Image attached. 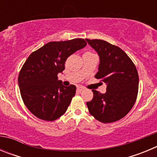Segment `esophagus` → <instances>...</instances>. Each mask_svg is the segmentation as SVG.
I'll return each mask as SVG.
<instances>
[{
    "instance_id": "1",
    "label": "esophagus",
    "mask_w": 157,
    "mask_h": 157,
    "mask_svg": "<svg viewBox=\"0 0 157 157\" xmlns=\"http://www.w3.org/2000/svg\"><path fill=\"white\" fill-rule=\"evenodd\" d=\"M84 90H85V89L83 88V87H82V86H78L77 87V90L78 91V92H82Z\"/></svg>"
}]
</instances>
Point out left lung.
Returning <instances> with one entry per match:
<instances>
[{"label":"left lung","instance_id":"left-lung-1","mask_svg":"<svg viewBox=\"0 0 157 157\" xmlns=\"http://www.w3.org/2000/svg\"><path fill=\"white\" fill-rule=\"evenodd\" d=\"M100 58L95 78L106 84L105 94L93 90L94 98L86 102L89 112L104 123L123 118L130 112L138 96V71L132 60L118 46L103 40L86 39Z\"/></svg>","mask_w":157,"mask_h":157}]
</instances>
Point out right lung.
Returning a JSON list of instances; mask_svg holds the SVG:
<instances>
[{
    "mask_svg": "<svg viewBox=\"0 0 157 157\" xmlns=\"http://www.w3.org/2000/svg\"><path fill=\"white\" fill-rule=\"evenodd\" d=\"M82 38L51 41L30 54L18 78L22 99L32 114L45 121L65 113L75 94L74 85L64 86L57 75L64 70L68 56L84 48Z\"/></svg>",
    "mask_w": 157,
    "mask_h": 157,
    "instance_id": "1",
    "label": "right lung"
}]
</instances>
